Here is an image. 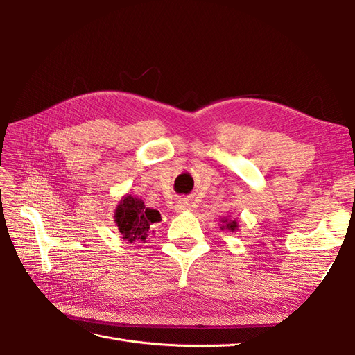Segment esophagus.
<instances>
[{
    "mask_svg": "<svg viewBox=\"0 0 355 355\" xmlns=\"http://www.w3.org/2000/svg\"><path fill=\"white\" fill-rule=\"evenodd\" d=\"M175 209H176V211H179V213H182V211H191L192 202H191V200H188V198H179V200L176 201V204H175Z\"/></svg>",
    "mask_w": 355,
    "mask_h": 355,
    "instance_id": "34e87169",
    "label": "esophagus"
}]
</instances>
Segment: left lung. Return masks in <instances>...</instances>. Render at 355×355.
<instances>
[{
  "label": "left lung",
  "instance_id": "1",
  "mask_svg": "<svg viewBox=\"0 0 355 355\" xmlns=\"http://www.w3.org/2000/svg\"><path fill=\"white\" fill-rule=\"evenodd\" d=\"M220 230H228L230 232H237L239 231V222L237 219H231L230 216L227 218H222V225H220Z\"/></svg>",
  "mask_w": 355,
  "mask_h": 355
}]
</instances>
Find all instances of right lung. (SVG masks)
I'll list each match as a JSON object with an SVG mask.
<instances>
[{
    "instance_id": "obj_1",
    "label": "right lung",
    "mask_w": 355,
    "mask_h": 355,
    "mask_svg": "<svg viewBox=\"0 0 355 355\" xmlns=\"http://www.w3.org/2000/svg\"><path fill=\"white\" fill-rule=\"evenodd\" d=\"M114 220L123 240L145 243L148 234L161 220V216L158 210L146 207L142 198L127 194L116 204Z\"/></svg>"
}]
</instances>
